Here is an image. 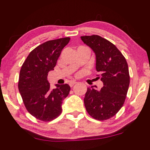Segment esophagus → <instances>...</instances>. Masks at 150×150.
Instances as JSON below:
<instances>
[{
  "label": "esophagus",
  "instance_id": "esophagus-1",
  "mask_svg": "<svg viewBox=\"0 0 150 150\" xmlns=\"http://www.w3.org/2000/svg\"><path fill=\"white\" fill-rule=\"evenodd\" d=\"M76 83V81H71V82H69V86H71V87H72V86H73L74 85H75Z\"/></svg>",
  "mask_w": 150,
  "mask_h": 150
}]
</instances>
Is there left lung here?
Instances as JSON below:
<instances>
[{
	"mask_svg": "<svg viewBox=\"0 0 150 150\" xmlns=\"http://www.w3.org/2000/svg\"><path fill=\"white\" fill-rule=\"evenodd\" d=\"M83 43L94 51L96 56L98 78L103 82L100 91L88 88L84 105L93 119H110L124 105L129 87L130 76L126 58L113 43L98 35L81 37Z\"/></svg>",
	"mask_w": 150,
	"mask_h": 150,
	"instance_id": "8db88e82",
	"label": "left lung"
}]
</instances>
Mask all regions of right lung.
<instances>
[{"mask_svg": "<svg viewBox=\"0 0 150 150\" xmlns=\"http://www.w3.org/2000/svg\"><path fill=\"white\" fill-rule=\"evenodd\" d=\"M69 37L51 40L40 44L30 52L19 72L18 88L26 109L38 120L50 121L62 113V104L68 96V84L56 85L50 90L49 71L54 69L62 50Z\"/></svg>", "mask_w": 150, "mask_h": 150, "instance_id": "obj_1", "label": "right lung"}]
</instances>
